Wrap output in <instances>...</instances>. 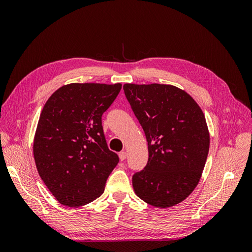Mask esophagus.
<instances>
[{"label": "esophagus", "mask_w": 252, "mask_h": 252, "mask_svg": "<svg viewBox=\"0 0 252 252\" xmlns=\"http://www.w3.org/2000/svg\"><path fill=\"white\" fill-rule=\"evenodd\" d=\"M126 157H127V154H126L125 151H121L120 154H119V158H120L121 161H124V159L126 158Z\"/></svg>", "instance_id": "1"}]
</instances>
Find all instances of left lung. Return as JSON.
I'll return each mask as SVG.
<instances>
[{
    "label": "left lung",
    "instance_id": "8db88e82",
    "mask_svg": "<svg viewBox=\"0 0 252 252\" xmlns=\"http://www.w3.org/2000/svg\"><path fill=\"white\" fill-rule=\"evenodd\" d=\"M125 95L148 142V162L132 177L135 194L158 208L187 199L207 159L210 135L201 107L166 84H124Z\"/></svg>",
    "mask_w": 252,
    "mask_h": 252
}]
</instances>
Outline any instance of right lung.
<instances>
[{
    "label": "right lung",
    "instance_id": "1",
    "mask_svg": "<svg viewBox=\"0 0 252 252\" xmlns=\"http://www.w3.org/2000/svg\"><path fill=\"white\" fill-rule=\"evenodd\" d=\"M122 84L71 83L45 103L33 139L37 172L56 199L80 207L100 196L119 157L109 150L103 113Z\"/></svg>",
    "mask_w": 252,
    "mask_h": 252
}]
</instances>
